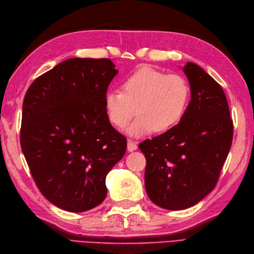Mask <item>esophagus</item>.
<instances>
[{"label":"esophagus","mask_w":254,"mask_h":254,"mask_svg":"<svg viewBox=\"0 0 254 254\" xmlns=\"http://www.w3.org/2000/svg\"><path fill=\"white\" fill-rule=\"evenodd\" d=\"M136 148H137V145H136V143L135 142H133V141H127V150L128 152H133V150H136Z\"/></svg>","instance_id":"34e87169"}]
</instances>
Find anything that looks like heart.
<instances>
[{
  "label": "heart",
  "instance_id": "b5f03b06",
  "mask_svg": "<svg viewBox=\"0 0 254 254\" xmlns=\"http://www.w3.org/2000/svg\"><path fill=\"white\" fill-rule=\"evenodd\" d=\"M190 94V86L181 75H166L141 66L122 80L121 91H108L104 104L108 120L119 128L126 127L137 113L127 133L141 137L154 131L166 132L178 124L185 116Z\"/></svg>",
  "mask_w": 254,
  "mask_h": 254
}]
</instances>
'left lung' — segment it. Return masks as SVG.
Listing matches in <instances>:
<instances>
[{
  "mask_svg": "<svg viewBox=\"0 0 254 254\" xmlns=\"http://www.w3.org/2000/svg\"><path fill=\"white\" fill-rule=\"evenodd\" d=\"M182 69L191 90L185 116L170 130L138 145L146 157L147 195L170 210L191 207L213 191L234 134L220 85L192 62Z\"/></svg>",
  "mask_w": 254,
  "mask_h": 254,
  "instance_id": "8db88e82",
  "label": "left lung"
}]
</instances>
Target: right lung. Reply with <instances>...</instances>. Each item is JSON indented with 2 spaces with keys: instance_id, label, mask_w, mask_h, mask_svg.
I'll return each instance as SVG.
<instances>
[{
  "instance_id": "right-lung-1",
  "label": "right lung",
  "mask_w": 254,
  "mask_h": 254,
  "mask_svg": "<svg viewBox=\"0 0 254 254\" xmlns=\"http://www.w3.org/2000/svg\"><path fill=\"white\" fill-rule=\"evenodd\" d=\"M117 74L110 59H67L26 93L21 150L42 195L67 212L104 201L108 172L126 154L127 138L111 126L104 104Z\"/></svg>"
}]
</instances>
